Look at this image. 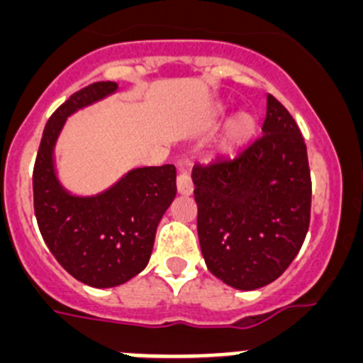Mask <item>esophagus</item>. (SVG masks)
I'll list each match as a JSON object with an SVG mask.
<instances>
[{
	"label": "esophagus",
	"mask_w": 363,
	"mask_h": 363,
	"mask_svg": "<svg viewBox=\"0 0 363 363\" xmlns=\"http://www.w3.org/2000/svg\"><path fill=\"white\" fill-rule=\"evenodd\" d=\"M176 187H178L179 194H184V196L192 194V189H194V185H192L191 176H189L185 171L179 172L178 178H176Z\"/></svg>",
	"instance_id": "34e87169"
}]
</instances>
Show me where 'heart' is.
<instances>
[{
	"label": "heart",
	"mask_w": 363,
	"mask_h": 363,
	"mask_svg": "<svg viewBox=\"0 0 363 363\" xmlns=\"http://www.w3.org/2000/svg\"><path fill=\"white\" fill-rule=\"evenodd\" d=\"M256 129V120L247 114V112H242L236 118L230 120V123L227 125L225 136H223V150L225 152H230V150H236L238 147H242L243 143L252 136Z\"/></svg>",
	"instance_id": "heart-1"
}]
</instances>
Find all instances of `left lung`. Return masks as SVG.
<instances>
[{"instance_id": "obj_1", "label": "left lung", "mask_w": 363, "mask_h": 363, "mask_svg": "<svg viewBox=\"0 0 363 363\" xmlns=\"http://www.w3.org/2000/svg\"><path fill=\"white\" fill-rule=\"evenodd\" d=\"M262 136L236 158L194 165L198 238L207 269L255 291L296 258L311 220V171L296 121L267 96Z\"/></svg>"}]
</instances>
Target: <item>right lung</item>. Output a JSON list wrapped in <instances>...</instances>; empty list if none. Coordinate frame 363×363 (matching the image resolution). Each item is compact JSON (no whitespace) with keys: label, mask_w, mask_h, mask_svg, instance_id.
Returning a JSON list of instances; mask_svg holds the SVG:
<instances>
[{"label":"right lung","mask_w":363,"mask_h":363,"mask_svg":"<svg viewBox=\"0 0 363 363\" xmlns=\"http://www.w3.org/2000/svg\"><path fill=\"white\" fill-rule=\"evenodd\" d=\"M116 89L114 82H98L74 92L45 125L32 172L45 243L69 274L98 289L125 284L147 267L160 220L176 196L174 165L133 169L96 196H74L60 184L54 147L67 118Z\"/></svg>","instance_id":"add662e5"}]
</instances>
